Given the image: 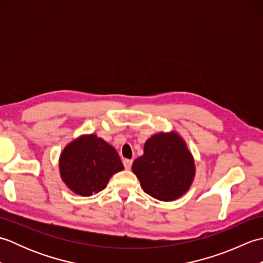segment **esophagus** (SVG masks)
<instances>
[{"label":"esophagus","instance_id":"1","mask_svg":"<svg viewBox=\"0 0 263 263\" xmlns=\"http://www.w3.org/2000/svg\"><path fill=\"white\" fill-rule=\"evenodd\" d=\"M123 164H124V167L126 170H130L132 166V160L131 159H124L123 160Z\"/></svg>","mask_w":263,"mask_h":263}]
</instances>
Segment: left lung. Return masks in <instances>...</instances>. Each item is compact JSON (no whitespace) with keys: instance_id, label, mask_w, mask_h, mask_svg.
I'll return each mask as SVG.
<instances>
[{"instance_id":"obj_1","label":"left lung","mask_w":263,"mask_h":263,"mask_svg":"<svg viewBox=\"0 0 263 263\" xmlns=\"http://www.w3.org/2000/svg\"><path fill=\"white\" fill-rule=\"evenodd\" d=\"M132 172L147 194L160 201L176 200L191 186L195 175L192 154L176 132H160L144 143Z\"/></svg>"}]
</instances>
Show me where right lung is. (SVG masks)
Segmentation results:
<instances>
[{
	"label": "right lung",
	"mask_w": 263,
	"mask_h": 263,
	"mask_svg": "<svg viewBox=\"0 0 263 263\" xmlns=\"http://www.w3.org/2000/svg\"><path fill=\"white\" fill-rule=\"evenodd\" d=\"M60 175L71 191L90 197L102 191L115 173L124 168L116 150L96 135L70 142L60 156Z\"/></svg>",
	"instance_id": "obj_1"
}]
</instances>
